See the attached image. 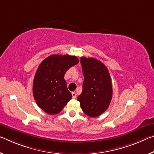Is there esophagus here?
<instances>
[{
  "label": "esophagus",
  "mask_w": 154,
  "mask_h": 154,
  "mask_svg": "<svg viewBox=\"0 0 154 154\" xmlns=\"http://www.w3.org/2000/svg\"><path fill=\"white\" fill-rule=\"evenodd\" d=\"M72 99H76V97H77V94L75 93V92H72Z\"/></svg>",
  "instance_id": "esophagus-1"
}]
</instances>
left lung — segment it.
<instances>
[{"label":"left lung","mask_w":154,"mask_h":154,"mask_svg":"<svg viewBox=\"0 0 154 154\" xmlns=\"http://www.w3.org/2000/svg\"><path fill=\"white\" fill-rule=\"evenodd\" d=\"M81 64L84 79L77 100L86 115L97 117L108 108L112 100L110 75L106 66L95 58L82 57Z\"/></svg>","instance_id":"1"}]
</instances>
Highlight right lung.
Wrapping results in <instances>:
<instances>
[{"label": "right lung", "mask_w": 154, "mask_h": 154, "mask_svg": "<svg viewBox=\"0 0 154 154\" xmlns=\"http://www.w3.org/2000/svg\"><path fill=\"white\" fill-rule=\"evenodd\" d=\"M78 63L76 56L52 55L39 65L33 79V94L38 106L47 114L60 113L71 99L64 75Z\"/></svg>", "instance_id": "right-lung-1"}]
</instances>
